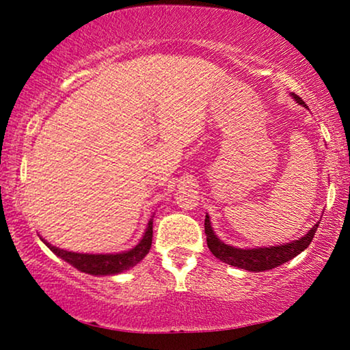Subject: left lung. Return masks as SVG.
I'll return each instance as SVG.
<instances>
[{
	"instance_id": "8db88e82",
	"label": "left lung",
	"mask_w": 350,
	"mask_h": 350,
	"mask_svg": "<svg viewBox=\"0 0 350 350\" xmlns=\"http://www.w3.org/2000/svg\"><path fill=\"white\" fill-rule=\"evenodd\" d=\"M293 98L299 105H304L303 100L298 95L293 94ZM205 236H207V245L210 252L213 253L218 260L226 262V265L237 266L241 269L253 271V272H261L267 269H274L284 265V262L290 261L291 258L299 255L301 252L306 250L309 247V243L312 242L314 234L317 231L319 224H314V228L306 234L304 237H301L299 241L285 243V245L279 247H266V248H252V250H242V248H234L231 245H226L219 239L215 236L212 226H210L208 215L205 217Z\"/></svg>"
}]
</instances>
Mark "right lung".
<instances>
[{
  "label": "right lung",
  "mask_w": 350,
  "mask_h": 350,
  "mask_svg": "<svg viewBox=\"0 0 350 350\" xmlns=\"http://www.w3.org/2000/svg\"><path fill=\"white\" fill-rule=\"evenodd\" d=\"M152 242V221L148 223L146 232L140 243L132 250L116 253V255H88V253H73L60 250V248L52 247L51 243H44L55 253L57 256H60L62 260L70 262L71 266H75L76 269L85 272V274L92 275H111L119 274V272L129 269V267L135 266L137 262H140L143 258L148 255L151 248Z\"/></svg>",
  "instance_id": "obj_1"
}]
</instances>
